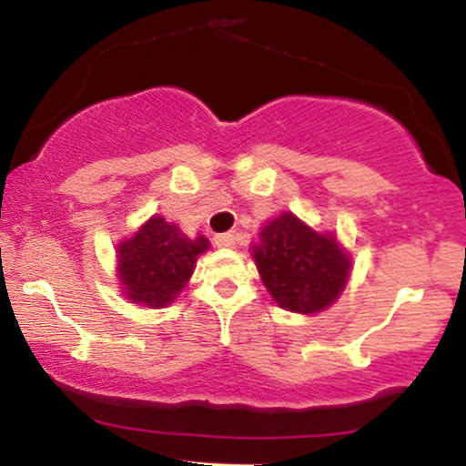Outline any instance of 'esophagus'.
Returning <instances> with one entry per match:
<instances>
[{
	"mask_svg": "<svg viewBox=\"0 0 466 466\" xmlns=\"http://www.w3.org/2000/svg\"><path fill=\"white\" fill-rule=\"evenodd\" d=\"M215 245L221 249H232L234 248V234H229V232L218 234V237H215Z\"/></svg>",
	"mask_w": 466,
	"mask_h": 466,
	"instance_id": "obj_1",
	"label": "esophagus"
}]
</instances>
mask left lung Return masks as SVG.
I'll return each mask as SVG.
<instances>
[{
    "instance_id": "obj_1",
    "label": "left lung",
    "mask_w": 466,
    "mask_h": 466,
    "mask_svg": "<svg viewBox=\"0 0 466 466\" xmlns=\"http://www.w3.org/2000/svg\"><path fill=\"white\" fill-rule=\"evenodd\" d=\"M251 258L278 307L311 315L344 293L352 271L350 251L333 232H315L293 212H280L258 232Z\"/></svg>"
}]
</instances>
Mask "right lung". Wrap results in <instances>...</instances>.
I'll return each mask as SVG.
<instances>
[{
	"label": "right lung",
	"instance_id": "obj_1",
	"mask_svg": "<svg viewBox=\"0 0 466 466\" xmlns=\"http://www.w3.org/2000/svg\"><path fill=\"white\" fill-rule=\"evenodd\" d=\"M210 249L203 234L190 238L179 226L153 215L116 245V276L122 298L137 307L164 309L188 285L197 258Z\"/></svg>",
	"mask_w": 466,
	"mask_h": 466
}]
</instances>
